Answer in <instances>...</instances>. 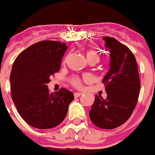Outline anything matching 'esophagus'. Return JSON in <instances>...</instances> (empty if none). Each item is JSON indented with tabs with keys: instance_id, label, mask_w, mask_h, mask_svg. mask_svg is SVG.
Segmentation results:
<instances>
[{
	"instance_id": "1",
	"label": "esophagus",
	"mask_w": 155,
	"mask_h": 155,
	"mask_svg": "<svg viewBox=\"0 0 155 155\" xmlns=\"http://www.w3.org/2000/svg\"><path fill=\"white\" fill-rule=\"evenodd\" d=\"M83 94V93H78V92H76V93H74V97H75V98H78V97H80V96H81V95Z\"/></svg>"
}]
</instances>
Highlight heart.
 Masks as SVG:
<instances>
[{
	"label": "heart",
	"instance_id": "1",
	"mask_svg": "<svg viewBox=\"0 0 155 155\" xmlns=\"http://www.w3.org/2000/svg\"><path fill=\"white\" fill-rule=\"evenodd\" d=\"M86 57L88 58V60L89 61H96L98 62L99 61V55L98 54L97 51H95L94 50H92V49H89L86 52ZM84 79L87 81H89L91 80V76L90 75H84ZM70 83L71 85H73L75 88H82L83 86V84H82V80L81 78L77 77V76H74L70 79Z\"/></svg>",
	"mask_w": 155,
	"mask_h": 155
}]
</instances>
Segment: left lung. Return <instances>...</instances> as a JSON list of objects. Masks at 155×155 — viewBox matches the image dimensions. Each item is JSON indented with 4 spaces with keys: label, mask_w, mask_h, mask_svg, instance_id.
<instances>
[{
    "label": "left lung",
    "mask_w": 155,
    "mask_h": 155,
    "mask_svg": "<svg viewBox=\"0 0 155 155\" xmlns=\"http://www.w3.org/2000/svg\"><path fill=\"white\" fill-rule=\"evenodd\" d=\"M110 51V70L103 80L107 98L95 95L89 117L96 127L114 129L129 119L137 104L140 82L135 56L127 46L104 37Z\"/></svg>",
    "instance_id": "obj_1"
}]
</instances>
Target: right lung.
<instances>
[{"instance_id": "obj_1", "label": "right lung", "mask_w": 155, "mask_h": 155, "mask_svg": "<svg viewBox=\"0 0 155 155\" xmlns=\"http://www.w3.org/2000/svg\"><path fill=\"white\" fill-rule=\"evenodd\" d=\"M67 49L58 41H41L28 47L15 58L10 72L11 98L18 113L38 129L57 127L65 119L73 93L65 88L49 93L50 77L60 71Z\"/></svg>"}]
</instances>
